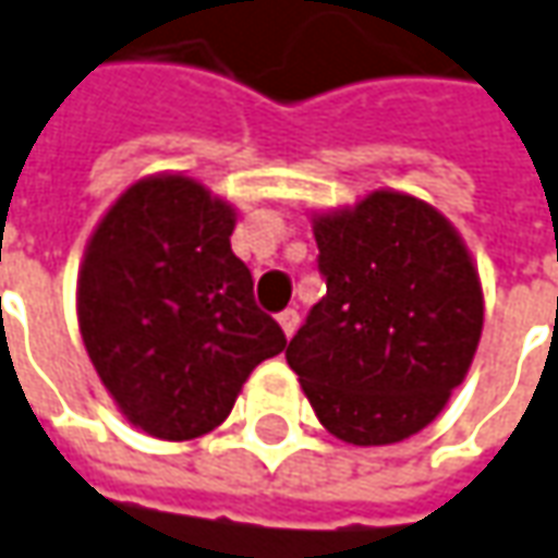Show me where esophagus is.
Masks as SVG:
<instances>
[{
	"mask_svg": "<svg viewBox=\"0 0 558 558\" xmlns=\"http://www.w3.org/2000/svg\"><path fill=\"white\" fill-rule=\"evenodd\" d=\"M278 324H280V329H283V336H287V339H293L295 329H299V311H293V308L280 311Z\"/></svg>",
	"mask_w": 558,
	"mask_h": 558,
	"instance_id": "34e87169",
	"label": "esophagus"
}]
</instances>
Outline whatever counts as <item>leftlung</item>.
Listing matches in <instances>:
<instances>
[{"label":"left lung","mask_w":558,"mask_h":558,"mask_svg":"<svg viewBox=\"0 0 558 558\" xmlns=\"http://www.w3.org/2000/svg\"><path fill=\"white\" fill-rule=\"evenodd\" d=\"M327 295L287 344L314 415L351 446L424 430L464 381L483 336L468 244L427 201L378 189L311 216Z\"/></svg>","instance_id":"left-lung-1"}]
</instances>
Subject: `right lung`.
<instances>
[{"label": "right lung", "instance_id": "obj_1", "mask_svg": "<svg viewBox=\"0 0 558 558\" xmlns=\"http://www.w3.org/2000/svg\"><path fill=\"white\" fill-rule=\"evenodd\" d=\"M234 207L185 173H151L97 222L78 268V332L104 388L149 437L229 418L250 373L287 348L231 253Z\"/></svg>", "mask_w": 558, "mask_h": 558}]
</instances>
